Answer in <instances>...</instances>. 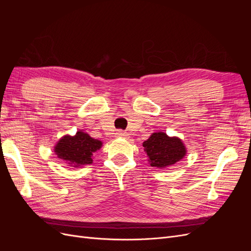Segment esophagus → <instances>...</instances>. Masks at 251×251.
Returning a JSON list of instances; mask_svg holds the SVG:
<instances>
[{"mask_svg": "<svg viewBox=\"0 0 251 251\" xmlns=\"http://www.w3.org/2000/svg\"><path fill=\"white\" fill-rule=\"evenodd\" d=\"M115 136L116 137H120V138H126V137H128V134L124 131H117L115 133Z\"/></svg>", "mask_w": 251, "mask_h": 251, "instance_id": "obj_1", "label": "esophagus"}]
</instances>
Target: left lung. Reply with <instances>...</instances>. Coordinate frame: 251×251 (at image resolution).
Wrapping results in <instances>:
<instances>
[{
  "instance_id": "obj_1",
  "label": "left lung",
  "mask_w": 251,
  "mask_h": 251,
  "mask_svg": "<svg viewBox=\"0 0 251 251\" xmlns=\"http://www.w3.org/2000/svg\"><path fill=\"white\" fill-rule=\"evenodd\" d=\"M148 161L153 168L163 170L182 160L187 153L185 144L177 136L170 137L164 132H155L142 143Z\"/></svg>"
}]
</instances>
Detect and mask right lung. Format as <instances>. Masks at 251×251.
Listing matches in <instances>:
<instances>
[{
    "label": "right lung",
    "instance_id": "right-lung-1",
    "mask_svg": "<svg viewBox=\"0 0 251 251\" xmlns=\"http://www.w3.org/2000/svg\"><path fill=\"white\" fill-rule=\"evenodd\" d=\"M101 147L102 141L92 138L88 133L77 131L74 136H63L55 144L54 153L69 166L81 168L93 162L94 153Z\"/></svg>",
    "mask_w": 251,
    "mask_h": 251
}]
</instances>
